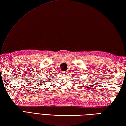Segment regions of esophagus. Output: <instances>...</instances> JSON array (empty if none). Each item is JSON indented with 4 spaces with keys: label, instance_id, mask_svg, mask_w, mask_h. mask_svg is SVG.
<instances>
[{
    "label": "esophagus",
    "instance_id": "34e87169",
    "mask_svg": "<svg viewBox=\"0 0 126 126\" xmlns=\"http://www.w3.org/2000/svg\"><path fill=\"white\" fill-rule=\"evenodd\" d=\"M66 74V71L64 72V74Z\"/></svg>",
    "mask_w": 126,
    "mask_h": 126
}]
</instances>
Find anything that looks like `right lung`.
Here are the masks:
<instances>
[{"label": "right lung", "mask_w": 126, "mask_h": 126, "mask_svg": "<svg viewBox=\"0 0 126 126\" xmlns=\"http://www.w3.org/2000/svg\"><path fill=\"white\" fill-rule=\"evenodd\" d=\"M50 77V79H52V77ZM48 78H49V77H46V79H48Z\"/></svg>", "instance_id": "add662e5"}]
</instances>
